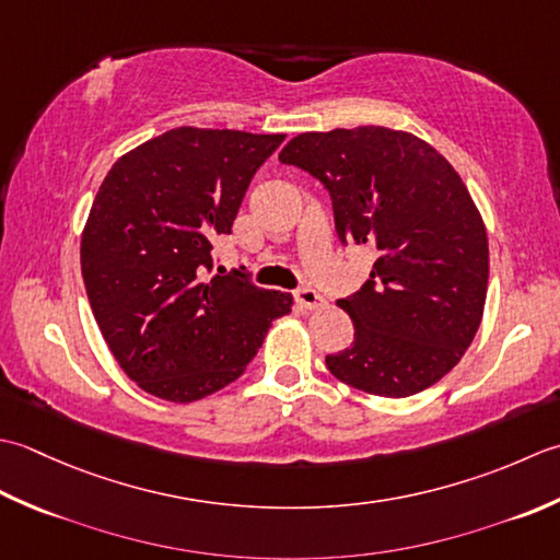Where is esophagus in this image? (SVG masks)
Wrapping results in <instances>:
<instances>
[{"label": "esophagus", "mask_w": 560, "mask_h": 560, "mask_svg": "<svg viewBox=\"0 0 560 560\" xmlns=\"http://www.w3.org/2000/svg\"><path fill=\"white\" fill-rule=\"evenodd\" d=\"M294 300H296V304L304 306V310H322V306H326L324 296L318 294L316 290H310V288L296 290V292H294Z\"/></svg>", "instance_id": "34e87169"}]
</instances>
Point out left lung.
I'll use <instances>...</instances> for the list:
<instances>
[{
	"instance_id": "1",
	"label": "left lung",
	"mask_w": 560,
	"mask_h": 560,
	"mask_svg": "<svg viewBox=\"0 0 560 560\" xmlns=\"http://www.w3.org/2000/svg\"><path fill=\"white\" fill-rule=\"evenodd\" d=\"M282 164L310 171L334 200L343 244L370 246V280L338 300L352 346L326 355L336 380L404 398L440 382L481 326L488 236L462 176L420 137L360 125L302 132Z\"/></svg>"
}]
</instances>
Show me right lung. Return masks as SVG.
I'll return each mask as SVG.
<instances>
[{"label": "right lung", "mask_w": 560, "mask_h": 560, "mask_svg": "<svg viewBox=\"0 0 560 560\" xmlns=\"http://www.w3.org/2000/svg\"><path fill=\"white\" fill-rule=\"evenodd\" d=\"M284 135L176 128L122 154L82 234L89 304L113 358L156 398L190 404L244 374L292 294L212 270L246 188Z\"/></svg>", "instance_id": "right-lung-1"}]
</instances>
